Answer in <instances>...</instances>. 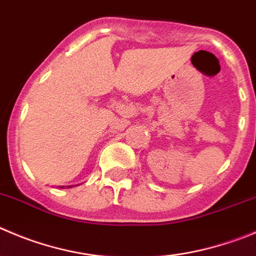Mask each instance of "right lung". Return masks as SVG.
<instances>
[{"label": "right lung", "instance_id": "obj_1", "mask_svg": "<svg viewBox=\"0 0 256 256\" xmlns=\"http://www.w3.org/2000/svg\"><path fill=\"white\" fill-rule=\"evenodd\" d=\"M69 187H72V186H69Z\"/></svg>", "mask_w": 256, "mask_h": 256}]
</instances>
